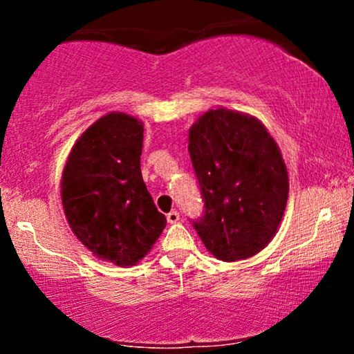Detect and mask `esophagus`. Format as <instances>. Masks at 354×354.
Instances as JSON below:
<instances>
[{"instance_id": "1", "label": "esophagus", "mask_w": 354, "mask_h": 354, "mask_svg": "<svg viewBox=\"0 0 354 354\" xmlns=\"http://www.w3.org/2000/svg\"><path fill=\"white\" fill-rule=\"evenodd\" d=\"M166 219H168V223H171V225H174V223L180 221V213H178V211H171V213H168V216H166Z\"/></svg>"}]
</instances>
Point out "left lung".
Segmentation results:
<instances>
[{
    "label": "left lung",
    "mask_w": 354,
    "mask_h": 354,
    "mask_svg": "<svg viewBox=\"0 0 354 354\" xmlns=\"http://www.w3.org/2000/svg\"><path fill=\"white\" fill-rule=\"evenodd\" d=\"M188 143L205 200L193 223L203 245L223 261L259 253L278 231L290 193L273 136L258 118L216 108L191 126Z\"/></svg>",
    "instance_id": "8db88e82"
}]
</instances>
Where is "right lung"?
Returning a JSON list of instances; mask_svg holds the SVG:
<instances>
[{
	"label": "right lung",
	"mask_w": 354,
	"mask_h": 354,
	"mask_svg": "<svg viewBox=\"0 0 354 354\" xmlns=\"http://www.w3.org/2000/svg\"><path fill=\"white\" fill-rule=\"evenodd\" d=\"M143 123L111 111L96 120L71 148L61 201L75 236L96 258L135 266L166 226L141 176Z\"/></svg>",
	"instance_id": "add662e5"
}]
</instances>
